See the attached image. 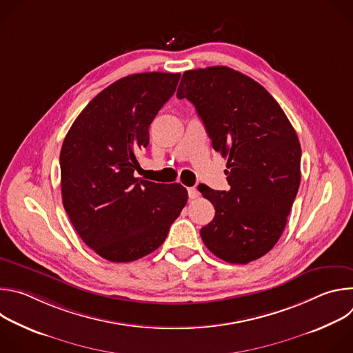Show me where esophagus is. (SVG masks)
<instances>
[{
    "label": "esophagus",
    "instance_id": "34e87169",
    "mask_svg": "<svg viewBox=\"0 0 353 353\" xmlns=\"http://www.w3.org/2000/svg\"><path fill=\"white\" fill-rule=\"evenodd\" d=\"M187 191H188V196H190L191 199H195V198H198V195H199V192H198V190H196L195 187H190V188H187Z\"/></svg>",
    "mask_w": 353,
    "mask_h": 353
}]
</instances>
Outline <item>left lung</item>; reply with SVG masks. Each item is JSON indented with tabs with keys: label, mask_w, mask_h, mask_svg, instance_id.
<instances>
[{
	"label": "left lung",
	"mask_w": 353,
	"mask_h": 353,
	"mask_svg": "<svg viewBox=\"0 0 353 353\" xmlns=\"http://www.w3.org/2000/svg\"><path fill=\"white\" fill-rule=\"evenodd\" d=\"M177 97L195 106L214 149L228 159L230 190L198 187L215 207L201 239L226 263L259 260L279 240L299 190L296 131L264 86L229 67L185 71Z\"/></svg>",
	"instance_id": "obj_1"
}]
</instances>
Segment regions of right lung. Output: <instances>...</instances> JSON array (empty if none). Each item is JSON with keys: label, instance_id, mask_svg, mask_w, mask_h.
Instances as JSON below:
<instances>
[{"label": "right lung", "instance_id": "1", "mask_svg": "<svg viewBox=\"0 0 353 353\" xmlns=\"http://www.w3.org/2000/svg\"><path fill=\"white\" fill-rule=\"evenodd\" d=\"M180 74L124 77L81 112L60 154L65 212L79 237L112 263L155 251L187 204V190L137 179V154L149 125L173 96Z\"/></svg>", "mask_w": 353, "mask_h": 353}]
</instances>
